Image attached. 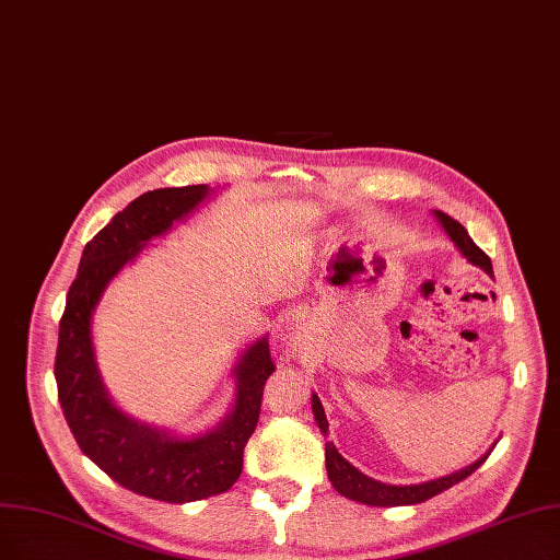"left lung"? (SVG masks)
Instances as JSON below:
<instances>
[{"label": "left lung", "mask_w": 560, "mask_h": 560, "mask_svg": "<svg viewBox=\"0 0 560 560\" xmlns=\"http://www.w3.org/2000/svg\"><path fill=\"white\" fill-rule=\"evenodd\" d=\"M434 218L439 220V225L443 228V232L448 234V238L455 243V248L466 257V261H471L474 266H480L489 278H494V271H491V259L478 248L474 238L468 236V232L459 225V222L453 220L451 215H445L443 211H434ZM312 413H315L317 428L326 436L328 434V420H326V413H324V407H322L317 393H312ZM489 451L480 459H476L474 464H468V466L459 468V471L448 474L443 478H434V480L418 482V485H388V482H382V480H374V478L365 476L363 471H358L355 466H351L338 453V448H335L332 441H328L326 443V471H328V480L335 487V491L342 494L345 499L365 503V505H378V508L416 505V503H422V501H428V499L441 494V491L451 489L453 485H457L464 478L471 476L476 468L489 457Z\"/></svg>", "instance_id": "1"}]
</instances>
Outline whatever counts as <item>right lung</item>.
I'll list each match as a JSON object with an SVG mask.
<instances>
[{
	"label": "right lung",
	"instance_id": "obj_1",
	"mask_svg": "<svg viewBox=\"0 0 560 560\" xmlns=\"http://www.w3.org/2000/svg\"><path fill=\"white\" fill-rule=\"evenodd\" d=\"M213 195L209 186H184L132 199L84 245L59 322L55 378L80 451L121 487L165 503L202 501L238 480L245 443L259 420L264 384L276 372L268 338L261 335L241 351L232 370L234 399L222 420L207 432L176 434L126 413L109 397L96 363L92 322L107 284L153 238L165 236Z\"/></svg>",
	"mask_w": 560,
	"mask_h": 560
}]
</instances>
